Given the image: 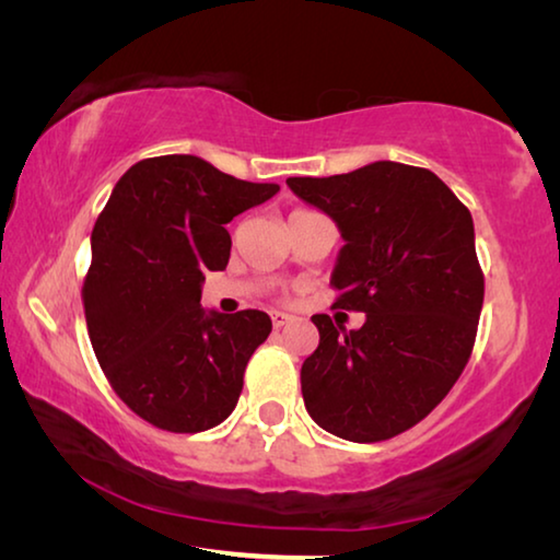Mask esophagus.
Returning <instances> with one entry per match:
<instances>
[{
  "label": "esophagus",
  "mask_w": 560,
  "mask_h": 560,
  "mask_svg": "<svg viewBox=\"0 0 560 560\" xmlns=\"http://www.w3.org/2000/svg\"><path fill=\"white\" fill-rule=\"evenodd\" d=\"M291 320L289 314H283V311H271V324L273 328H283Z\"/></svg>",
  "instance_id": "esophagus-1"
}]
</instances>
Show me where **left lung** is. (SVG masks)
Wrapping results in <instances>:
<instances>
[{
	"mask_svg": "<svg viewBox=\"0 0 560 560\" xmlns=\"http://www.w3.org/2000/svg\"><path fill=\"white\" fill-rule=\"evenodd\" d=\"M287 185L346 242L334 306L365 314L358 330L311 316L320 340L301 365L303 402L336 438L390 440L444 400L471 355L485 303L471 214L430 170L393 160Z\"/></svg>",
	"mask_w": 560,
	"mask_h": 560,
	"instance_id": "obj_1",
	"label": "left lung"
}]
</instances>
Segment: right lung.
<instances>
[{"instance_id": "obj_1", "label": "right lung", "mask_w": 560, "mask_h": 560, "mask_svg": "<svg viewBox=\"0 0 560 560\" xmlns=\"http://www.w3.org/2000/svg\"><path fill=\"white\" fill-rule=\"evenodd\" d=\"M277 192L197 155H160L132 165L98 214L83 281L91 346L116 395L155 428L205 432L236 407L271 318L205 311L202 283L230 261L224 224Z\"/></svg>"}]
</instances>
